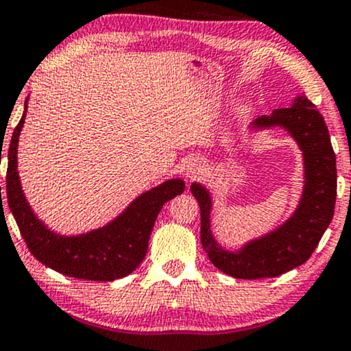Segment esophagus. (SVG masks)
Here are the masks:
<instances>
[{"label": "esophagus", "instance_id": "34e87169", "mask_svg": "<svg viewBox=\"0 0 351 351\" xmlns=\"http://www.w3.org/2000/svg\"><path fill=\"white\" fill-rule=\"evenodd\" d=\"M204 173V163L199 158H189L184 163V175L188 178H196V176L203 175Z\"/></svg>", "mask_w": 351, "mask_h": 351}]
</instances>
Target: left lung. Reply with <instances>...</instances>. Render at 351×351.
<instances>
[{
	"mask_svg": "<svg viewBox=\"0 0 351 351\" xmlns=\"http://www.w3.org/2000/svg\"><path fill=\"white\" fill-rule=\"evenodd\" d=\"M282 125L300 145L305 160V188L300 206L284 226L265 237L249 243L237 254L217 247L209 231L208 191L191 184V193L201 209V244L209 261L219 271L236 279L277 277L299 267L312 256L325 229L332 223L337 199L335 152L330 142L324 117L305 95L292 107L276 108L272 115H261L254 127Z\"/></svg>",
	"mask_w": 351,
	"mask_h": 351,
	"instance_id": "obj_1",
	"label": "left lung"
}]
</instances>
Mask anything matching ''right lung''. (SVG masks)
Returning a JSON list of instances; mask_svg holds the SVG:
<instances>
[{
    "label": "right lung",
    "mask_w": 351,
    "mask_h": 351,
    "mask_svg": "<svg viewBox=\"0 0 351 351\" xmlns=\"http://www.w3.org/2000/svg\"><path fill=\"white\" fill-rule=\"evenodd\" d=\"M24 115L16 125L8 148L6 195L27 249L39 263L75 279L110 282L128 276L138 267L147 254L153 224L163 204L181 195L184 183L181 180H170L143 193L114 223L97 231L74 237L54 234L33 215L19 184L16 152Z\"/></svg>",
    "instance_id": "right-lung-1"
}]
</instances>
